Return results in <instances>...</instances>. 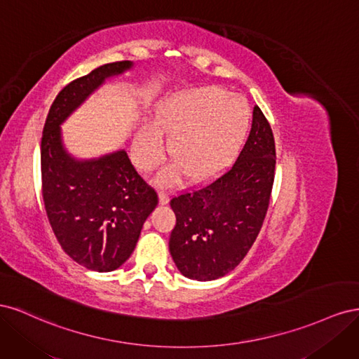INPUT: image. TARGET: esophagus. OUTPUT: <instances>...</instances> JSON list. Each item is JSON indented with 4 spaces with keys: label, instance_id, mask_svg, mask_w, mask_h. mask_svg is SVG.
<instances>
[{
    "label": "esophagus",
    "instance_id": "1",
    "mask_svg": "<svg viewBox=\"0 0 359 359\" xmlns=\"http://www.w3.org/2000/svg\"><path fill=\"white\" fill-rule=\"evenodd\" d=\"M158 201H160L161 205L168 203V202H169V194H168L166 191H160V193H158Z\"/></svg>",
    "mask_w": 359,
    "mask_h": 359
}]
</instances>
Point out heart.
<instances>
[{
	"label": "heart",
	"instance_id": "obj_1",
	"mask_svg": "<svg viewBox=\"0 0 359 359\" xmlns=\"http://www.w3.org/2000/svg\"><path fill=\"white\" fill-rule=\"evenodd\" d=\"M250 123V106L240 94L219 86L181 91L157 107L154 126L139 130L132 157L140 170L154 168L165 153V135L173 163L161 170L160 181L175 182L181 172L190 182L210 181L240 153Z\"/></svg>",
	"mask_w": 359,
	"mask_h": 359
}]
</instances>
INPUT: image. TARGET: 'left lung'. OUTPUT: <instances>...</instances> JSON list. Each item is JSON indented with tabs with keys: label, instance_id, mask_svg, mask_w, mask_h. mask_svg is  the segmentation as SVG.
Masks as SVG:
<instances>
[{
	"label": "left lung",
	"instance_id": "left-lung-1",
	"mask_svg": "<svg viewBox=\"0 0 359 359\" xmlns=\"http://www.w3.org/2000/svg\"><path fill=\"white\" fill-rule=\"evenodd\" d=\"M276 144L259 106L236 161L201 189L170 199L177 217L169 252L182 276L210 281L231 273L252 248L274 184Z\"/></svg>",
	"mask_w": 359,
	"mask_h": 359
}]
</instances>
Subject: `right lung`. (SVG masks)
<instances>
[{"instance_id":"right-lung-1","label":"right lung","mask_w":359,"mask_h":359,"mask_svg":"<svg viewBox=\"0 0 359 359\" xmlns=\"http://www.w3.org/2000/svg\"><path fill=\"white\" fill-rule=\"evenodd\" d=\"M130 67V61L104 64L64 86L40 145L41 193L52 231L74 262L99 273L119 268L133 253L158 196L124 149L97 160L73 158L62 147L60 124L106 78Z\"/></svg>"}]
</instances>
